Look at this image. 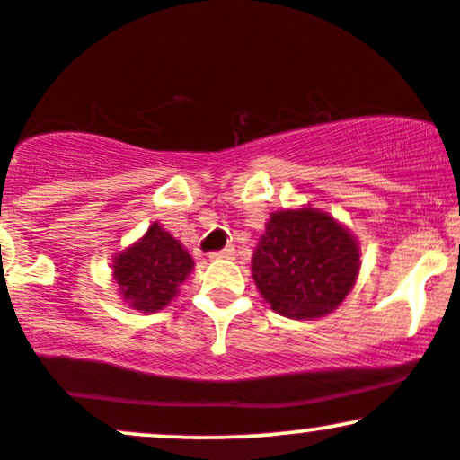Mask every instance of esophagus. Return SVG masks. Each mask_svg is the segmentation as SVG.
<instances>
[{"label":"esophagus","mask_w":460,"mask_h":460,"mask_svg":"<svg viewBox=\"0 0 460 460\" xmlns=\"http://www.w3.org/2000/svg\"><path fill=\"white\" fill-rule=\"evenodd\" d=\"M235 254V248L234 246H226L223 251H214L209 252V259H231Z\"/></svg>","instance_id":"34e87169"}]
</instances>
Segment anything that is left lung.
Segmentation results:
<instances>
[{
  "label": "left lung",
  "mask_w": 460,
  "mask_h": 460,
  "mask_svg": "<svg viewBox=\"0 0 460 460\" xmlns=\"http://www.w3.org/2000/svg\"><path fill=\"white\" fill-rule=\"evenodd\" d=\"M359 270L358 242L345 226L313 208L270 216L252 254V279L272 311L317 319L351 291Z\"/></svg>",
  "instance_id": "1"
}]
</instances>
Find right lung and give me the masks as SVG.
<instances>
[{
    "label": "right lung",
    "instance_id": "1",
    "mask_svg": "<svg viewBox=\"0 0 460 460\" xmlns=\"http://www.w3.org/2000/svg\"><path fill=\"white\" fill-rule=\"evenodd\" d=\"M192 265L184 246L154 223L141 242L115 257L113 279L135 311L156 313L173 300Z\"/></svg>",
    "mask_w": 460,
    "mask_h": 460
}]
</instances>
